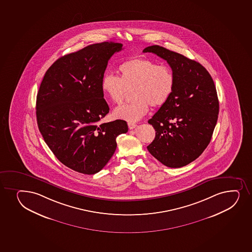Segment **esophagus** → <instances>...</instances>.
<instances>
[{
  "label": "esophagus",
  "mask_w": 252,
  "mask_h": 252,
  "mask_svg": "<svg viewBox=\"0 0 252 252\" xmlns=\"http://www.w3.org/2000/svg\"><path fill=\"white\" fill-rule=\"evenodd\" d=\"M136 126H137V125L135 124V123H132V122H128V127H129L130 130L134 129V128H136Z\"/></svg>",
  "instance_id": "esophagus-1"
}]
</instances>
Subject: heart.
<instances>
[{
  "label": "heart",
  "instance_id": "b5f03b06",
  "mask_svg": "<svg viewBox=\"0 0 252 252\" xmlns=\"http://www.w3.org/2000/svg\"><path fill=\"white\" fill-rule=\"evenodd\" d=\"M119 77L107 74L102 78L101 91L110 101L121 104L132 91V101L116 107L113 116L127 122H137L149 110L158 108L172 96L176 77L172 68L147 58L126 60L118 68Z\"/></svg>",
  "mask_w": 252,
  "mask_h": 252
}]
</instances>
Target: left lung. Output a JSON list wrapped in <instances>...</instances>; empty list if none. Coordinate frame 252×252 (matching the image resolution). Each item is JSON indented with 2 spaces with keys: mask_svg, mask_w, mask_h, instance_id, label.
Returning <instances> with one entry per match:
<instances>
[{
  "mask_svg": "<svg viewBox=\"0 0 252 252\" xmlns=\"http://www.w3.org/2000/svg\"><path fill=\"white\" fill-rule=\"evenodd\" d=\"M153 53L166 60L175 74L172 96L148 123L156 130L149 153L168 167H184L203 153L218 120L219 99L212 77L204 66L158 45Z\"/></svg>",
  "mask_w": 252,
  "mask_h": 252,
  "instance_id": "obj_1",
  "label": "left lung"
}]
</instances>
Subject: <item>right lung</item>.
Wrapping results in <instances>:
<instances>
[{
  "mask_svg": "<svg viewBox=\"0 0 252 252\" xmlns=\"http://www.w3.org/2000/svg\"><path fill=\"white\" fill-rule=\"evenodd\" d=\"M122 44L94 43L56 60L37 94V126L44 142L63 164L94 174L107 164L116 137L128 131L122 120L98 124L110 108L102 92L108 61Z\"/></svg>",
  "mask_w": 252,
  "mask_h": 252,
  "instance_id": "right-lung-1",
  "label": "right lung"
}]
</instances>
